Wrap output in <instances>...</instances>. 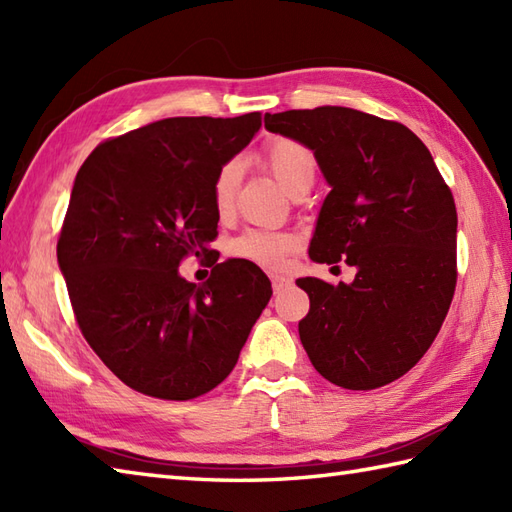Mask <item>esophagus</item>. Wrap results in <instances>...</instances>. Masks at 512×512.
Returning <instances> with one entry per match:
<instances>
[{
	"mask_svg": "<svg viewBox=\"0 0 512 512\" xmlns=\"http://www.w3.org/2000/svg\"><path fill=\"white\" fill-rule=\"evenodd\" d=\"M270 281H273V290L275 292H281L284 288L292 286V279L284 277V275H270Z\"/></svg>",
	"mask_w": 512,
	"mask_h": 512,
	"instance_id": "1",
	"label": "esophagus"
}]
</instances>
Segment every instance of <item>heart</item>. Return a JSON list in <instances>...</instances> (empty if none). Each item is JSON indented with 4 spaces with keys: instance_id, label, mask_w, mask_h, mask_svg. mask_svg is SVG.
Returning a JSON list of instances; mask_svg holds the SVG:
<instances>
[{
    "instance_id": "1",
    "label": "heart",
    "mask_w": 512,
    "mask_h": 512,
    "mask_svg": "<svg viewBox=\"0 0 512 512\" xmlns=\"http://www.w3.org/2000/svg\"><path fill=\"white\" fill-rule=\"evenodd\" d=\"M264 165L273 173L279 187L286 193H295L303 187H312L314 171H317V160H314L312 151L290 138H277L270 143L264 151ZM239 180H242V167L237 160L226 162V165L217 171L213 180V202L217 213L226 215L233 209L235 193L239 189ZM297 239L290 233H277V231H248L242 237L235 239L233 253L239 257L253 259L257 264L264 266H277L286 253L295 248Z\"/></svg>"
}]
</instances>
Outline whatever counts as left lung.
I'll return each instance as SVG.
<instances>
[{
    "mask_svg": "<svg viewBox=\"0 0 512 512\" xmlns=\"http://www.w3.org/2000/svg\"><path fill=\"white\" fill-rule=\"evenodd\" d=\"M264 125L306 145L330 187L310 257L356 268L350 284L297 279L310 297L299 323L310 363L345 389L383 387L420 361L449 312L453 195L429 149L400 123L323 105L266 114Z\"/></svg>",
    "mask_w": 512,
    "mask_h": 512,
    "instance_id": "1",
    "label": "left lung"
}]
</instances>
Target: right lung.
<instances>
[{
    "label": "right lung",
    "mask_w": 512,
    "mask_h": 512,
    "mask_svg": "<svg viewBox=\"0 0 512 512\" xmlns=\"http://www.w3.org/2000/svg\"><path fill=\"white\" fill-rule=\"evenodd\" d=\"M259 127V112L162 118L101 143L76 173L61 275L85 341L140 394L191 400L220 385L273 295L262 268L217 264L215 250L206 285L177 270L211 252L213 180Z\"/></svg>",
    "instance_id": "1"
}]
</instances>
